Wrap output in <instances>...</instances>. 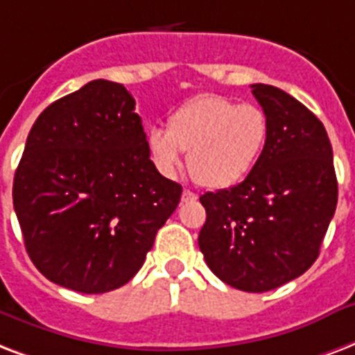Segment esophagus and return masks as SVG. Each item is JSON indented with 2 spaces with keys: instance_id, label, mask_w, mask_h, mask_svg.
<instances>
[{
  "instance_id": "1",
  "label": "esophagus",
  "mask_w": 355,
  "mask_h": 355,
  "mask_svg": "<svg viewBox=\"0 0 355 355\" xmlns=\"http://www.w3.org/2000/svg\"><path fill=\"white\" fill-rule=\"evenodd\" d=\"M196 200H198L196 192L189 191V189H185V191H183V194H181V202H183V203L196 202Z\"/></svg>"
}]
</instances>
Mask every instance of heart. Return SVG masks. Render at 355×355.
<instances>
[{
  "label": "heart",
  "mask_w": 355,
  "mask_h": 355,
  "mask_svg": "<svg viewBox=\"0 0 355 355\" xmlns=\"http://www.w3.org/2000/svg\"><path fill=\"white\" fill-rule=\"evenodd\" d=\"M268 133V116L259 105L205 94L172 112L166 131H150L148 152L164 175L175 174L181 152H187L192 180L207 189H226L252 172Z\"/></svg>",
  "instance_id": "heart-1"
}]
</instances>
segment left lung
Segmentation results:
<instances>
[{
	"mask_svg": "<svg viewBox=\"0 0 355 355\" xmlns=\"http://www.w3.org/2000/svg\"><path fill=\"white\" fill-rule=\"evenodd\" d=\"M268 116L265 152L246 180L205 192L198 244L224 283L266 293L317 261L337 207L334 152L322 122L272 85H252Z\"/></svg>",
	"mask_w": 355,
	"mask_h": 355,
	"instance_id": "8db88e82",
	"label": "left lung"
}]
</instances>
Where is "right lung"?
<instances>
[{"instance_id": "add662e5", "label": "right lung", "mask_w": 355, "mask_h": 355, "mask_svg": "<svg viewBox=\"0 0 355 355\" xmlns=\"http://www.w3.org/2000/svg\"><path fill=\"white\" fill-rule=\"evenodd\" d=\"M181 191L152 163L133 96L94 79L33 123L12 202L33 265L60 287L101 295L140 270Z\"/></svg>"}]
</instances>
